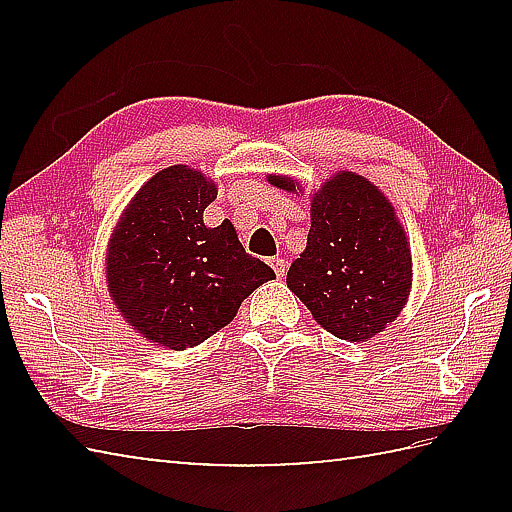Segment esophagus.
<instances>
[{"label":"esophagus","mask_w":512,"mask_h":512,"mask_svg":"<svg viewBox=\"0 0 512 512\" xmlns=\"http://www.w3.org/2000/svg\"><path fill=\"white\" fill-rule=\"evenodd\" d=\"M271 266H273V271H275L277 277H280V280H282L284 275H287V262H284L282 257H273L271 259Z\"/></svg>","instance_id":"34e87169"}]
</instances>
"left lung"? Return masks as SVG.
<instances>
[{"label": "left lung", "instance_id": "obj_1", "mask_svg": "<svg viewBox=\"0 0 512 512\" xmlns=\"http://www.w3.org/2000/svg\"><path fill=\"white\" fill-rule=\"evenodd\" d=\"M268 183L302 194L298 180L268 173ZM307 246L287 287L336 339L359 343L384 332L409 300L411 244L393 203L354 171H339L311 194Z\"/></svg>", "mask_w": 512, "mask_h": 512}]
</instances>
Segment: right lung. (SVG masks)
Returning a JSON list of instances; mask_svg holds the SVG:
<instances>
[{"mask_svg": "<svg viewBox=\"0 0 512 512\" xmlns=\"http://www.w3.org/2000/svg\"><path fill=\"white\" fill-rule=\"evenodd\" d=\"M219 187L187 164L155 173L124 207L106 250L115 309L158 348L185 350L237 316L275 273L248 255L235 225L203 223Z\"/></svg>", "mask_w": 512, "mask_h": 512, "instance_id": "obj_1", "label": "right lung"}]
</instances>
